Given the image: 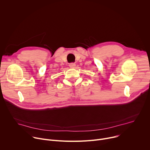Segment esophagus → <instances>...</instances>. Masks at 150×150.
<instances>
[{
    "label": "esophagus",
    "instance_id": "esophagus-1",
    "mask_svg": "<svg viewBox=\"0 0 150 150\" xmlns=\"http://www.w3.org/2000/svg\"><path fill=\"white\" fill-rule=\"evenodd\" d=\"M69 66L71 68H75V67L76 66V64L75 63H71L69 65Z\"/></svg>",
    "mask_w": 150,
    "mask_h": 150
}]
</instances>
